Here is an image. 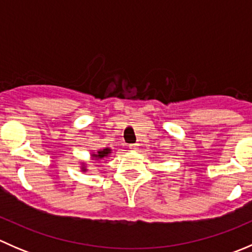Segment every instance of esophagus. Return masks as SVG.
<instances>
[{
  "mask_svg": "<svg viewBox=\"0 0 252 252\" xmlns=\"http://www.w3.org/2000/svg\"><path fill=\"white\" fill-rule=\"evenodd\" d=\"M139 149V145L138 144H133V145H129V150L130 151H136Z\"/></svg>",
  "mask_w": 252,
  "mask_h": 252,
  "instance_id": "34e87169",
  "label": "esophagus"
}]
</instances>
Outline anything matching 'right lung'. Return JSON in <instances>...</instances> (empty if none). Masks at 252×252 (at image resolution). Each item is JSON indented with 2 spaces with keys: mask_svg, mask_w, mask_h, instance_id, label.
Segmentation results:
<instances>
[{
  "mask_svg": "<svg viewBox=\"0 0 252 252\" xmlns=\"http://www.w3.org/2000/svg\"><path fill=\"white\" fill-rule=\"evenodd\" d=\"M112 150L106 147V149H101L97 150L96 154H91V159H95V161H100V159L105 158V157H108V155H111ZM81 172H86L88 168H86V163L85 162H81Z\"/></svg>",
  "mask_w": 252,
  "mask_h": 252,
  "instance_id": "1",
  "label": "right lung"
}]
</instances>
